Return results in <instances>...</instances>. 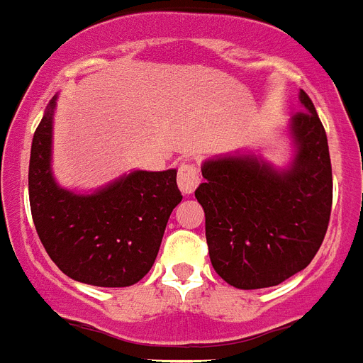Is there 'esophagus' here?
Masks as SVG:
<instances>
[{"mask_svg":"<svg viewBox=\"0 0 363 363\" xmlns=\"http://www.w3.org/2000/svg\"><path fill=\"white\" fill-rule=\"evenodd\" d=\"M177 182H179V190L184 194V196H191L194 190L199 184V172L194 164H181L179 166V177H177Z\"/></svg>","mask_w":363,"mask_h":363,"instance_id":"obj_1","label":"esophagus"}]
</instances>
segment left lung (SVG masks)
Returning a JSON list of instances; mask_svg holds the SVG:
<instances>
[{"instance_id":"1","label":"left lung","mask_w":363,"mask_h":363,"mask_svg":"<svg viewBox=\"0 0 363 363\" xmlns=\"http://www.w3.org/2000/svg\"><path fill=\"white\" fill-rule=\"evenodd\" d=\"M301 112L282 130L290 162L273 166L260 153L234 151L201 164L196 190L205 210L206 243L216 273L238 290L284 282L321 247L332 206L327 133L306 92Z\"/></svg>"}]
</instances>
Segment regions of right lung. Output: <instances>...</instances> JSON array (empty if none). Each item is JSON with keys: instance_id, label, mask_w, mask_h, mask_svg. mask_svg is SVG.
I'll return each mask as SVG.
<instances>
[{"instance_id": "obj_1", "label": "right lung", "mask_w": 363, "mask_h": 363, "mask_svg": "<svg viewBox=\"0 0 363 363\" xmlns=\"http://www.w3.org/2000/svg\"><path fill=\"white\" fill-rule=\"evenodd\" d=\"M57 96L36 127L29 203L36 233L64 275L99 288L136 284L153 267L164 230L182 196L177 169L123 173L94 191L62 188L53 175Z\"/></svg>"}]
</instances>
